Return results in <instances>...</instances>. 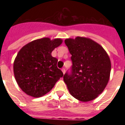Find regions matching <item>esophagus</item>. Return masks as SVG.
<instances>
[{
	"label": "esophagus",
	"instance_id": "obj_1",
	"mask_svg": "<svg viewBox=\"0 0 125 125\" xmlns=\"http://www.w3.org/2000/svg\"><path fill=\"white\" fill-rule=\"evenodd\" d=\"M62 73H63V74H64V73H65V72H66V70H65V68H62Z\"/></svg>",
	"mask_w": 125,
	"mask_h": 125
}]
</instances>
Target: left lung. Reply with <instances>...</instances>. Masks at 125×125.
<instances>
[{
	"mask_svg": "<svg viewBox=\"0 0 125 125\" xmlns=\"http://www.w3.org/2000/svg\"><path fill=\"white\" fill-rule=\"evenodd\" d=\"M64 42L72 55L71 72L63 76L69 93L83 102L94 100L110 79V57L102 46L89 38L66 39Z\"/></svg>",
	"mask_w": 125,
	"mask_h": 125,
	"instance_id": "1",
	"label": "left lung"
}]
</instances>
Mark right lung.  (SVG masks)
I'll use <instances>...</instances> for the list:
<instances>
[{
    "instance_id": "right-lung-1",
    "label": "right lung",
    "mask_w": 125,
    "mask_h": 125,
    "mask_svg": "<svg viewBox=\"0 0 125 125\" xmlns=\"http://www.w3.org/2000/svg\"><path fill=\"white\" fill-rule=\"evenodd\" d=\"M62 42L61 39L44 37L28 43L19 51L14 62V73L25 93L34 98L42 96L63 76L57 67V59L51 56Z\"/></svg>"
}]
</instances>
